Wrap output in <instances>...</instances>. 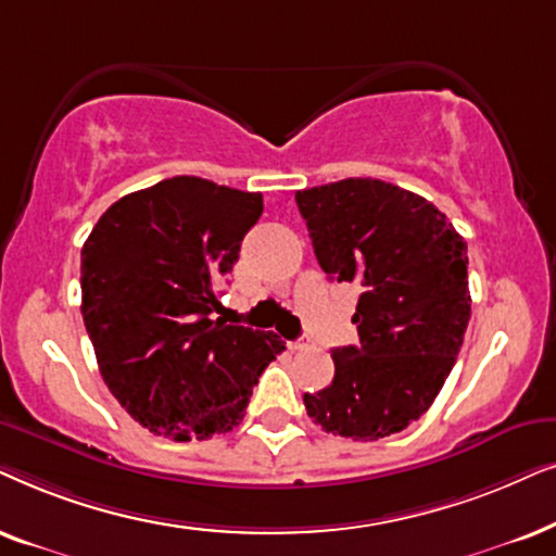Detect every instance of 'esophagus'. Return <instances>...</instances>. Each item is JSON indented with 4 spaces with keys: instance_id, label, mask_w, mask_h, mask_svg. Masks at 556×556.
Returning <instances> with one entry per match:
<instances>
[{
    "instance_id": "obj_1",
    "label": "esophagus",
    "mask_w": 556,
    "mask_h": 556,
    "mask_svg": "<svg viewBox=\"0 0 556 556\" xmlns=\"http://www.w3.org/2000/svg\"><path fill=\"white\" fill-rule=\"evenodd\" d=\"M287 348H290V351H307V348H309V340H307V338L290 340V343H287Z\"/></svg>"
}]
</instances>
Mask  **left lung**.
Segmentation results:
<instances>
[{
	"label": "left lung",
	"mask_w": 556,
	"mask_h": 556,
	"mask_svg": "<svg viewBox=\"0 0 556 556\" xmlns=\"http://www.w3.org/2000/svg\"><path fill=\"white\" fill-rule=\"evenodd\" d=\"M294 201L323 271L361 287L358 343L332 351V383L305 394V409L348 440L402 432L432 406L460 353L468 247L432 203L374 177L298 190Z\"/></svg>",
	"instance_id": "obj_1"
}]
</instances>
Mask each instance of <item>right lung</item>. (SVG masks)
<instances>
[{"mask_svg":"<svg viewBox=\"0 0 556 556\" xmlns=\"http://www.w3.org/2000/svg\"><path fill=\"white\" fill-rule=\"evenodd\" d=\"M262 211V192L180 175L124 195L84 243L80 313L99 371L154 434L231 432L285 351L274 332L213 317L218 285Z\"/></svg>","mask_w":556,"mask_h":556,"instance_id":"add662e5","label":"right lung"}]
</instances>
